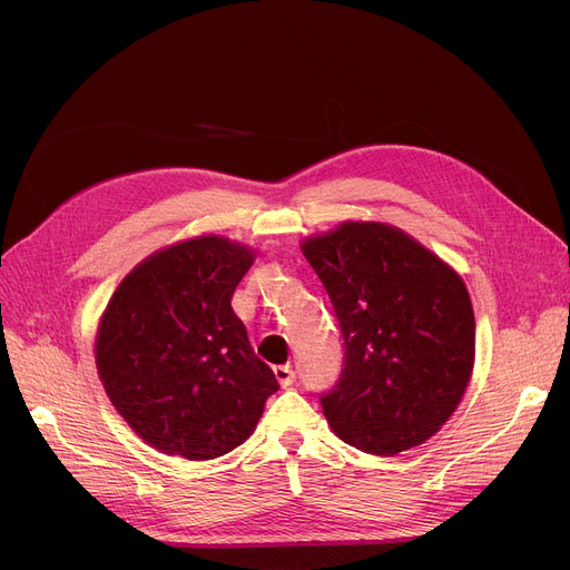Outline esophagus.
I'll return each mask as SVG.
<instances>
[{
    "mask_svg": "<svg viewBox=\"0 0 570 570\" xmlns=\"http://www.w3.org/2000/svg\"><path fill=\"white\" fill-rule=\"evenodd\" d=\"M274 373H276V381L281 383V387H292V383H294V371H292V366H276L274 368Z\"/></svg>",
    "mask_w": 570,
    "mask_h": 570,
    "instance_id": "obj_1",
    "label": "esophagus"
}]
</instances>
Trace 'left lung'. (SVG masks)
I'll return each mask as SVG.
<instances>
[{"mask_svg":"<svg viewBox=\"0 0 570 570\" xmlns=\"http://www.w3.org/2000/svg\"><path fill=\"white\" fill-rule=\"evenodd\" d=\"M302 253L327 289L343 371L320 396L334 433L392 456L422 445L462 401L475 360L471 296L454 268L405 232L343 223Z\"/></svg>","mask_w":570,"mask_h":570,"instance_id":"obj_1","label":"left lung"}]
</instances>
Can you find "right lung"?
<instances>
[{
    "label": "right lung",
    "mask_w": 570,
    "mask_h": 570,
    "mask_svg": "<svg viewBox=\"0 0 570 570\" xmlns=\"http://www.w3.org/2000/svg\"><path fill=\"white\" fill-rule=\"evenodd\" d=\"M255 253L189 238L134 266L95 341L104 390L153 448L189 462L223 456L255 431L278 381L250 347L232 294Z\"/></svg>",
    "instance_id": "right-lung-1"
}]
</instances>
